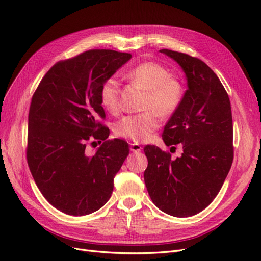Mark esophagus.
<instances>
[{"mask_svg":"<svg viewBox=\"0 0 261 261\" xmlns=\"http://www.w3.org/2000/svg\"><path fill=\"white\" fill-rule=\"evenodd\" d=\"M130 151H133V152H140V151H143V147H141L140 145H138V144H132L130 145Z\"/></svg>","mask_w":261,"mask_h":261,"instance_id":"obj_1","label":"esophagus"}]
</instances>
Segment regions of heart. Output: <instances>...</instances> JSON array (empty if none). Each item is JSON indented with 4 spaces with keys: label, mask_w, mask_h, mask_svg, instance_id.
Wrapping results in <instances>:
<instances>
[{
    "label": "heart",
    "mask_w": 261,
    "mask_h": 261,
    "mask_svg": "<svg viewBox=\"0 0 261 261\" xmlns=\"http://www.w3.org/2000/svg\"><path fill=\"white\" fill-rule=\"evenodd\" d=\"M128 80L147 91L144 109L150 111L122 117L114 125L117 136L143 143L159 128L161 116H168L177 109L181 98L179 83L170 76L163 66L156 63H141L126 74ZM102 107L109 112H116L120 107V82L111 76L102 83L99 91Z\"/></svg>",
    "instance_id": "obj_1"
}]
</instances>
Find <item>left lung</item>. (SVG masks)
I'll use <instances>...</instances> for the list:
<instances>
[{
	"instance_id": "left-lung-1",
	"label": "left lung",
	"mask_w": 261,
	"mask_h": 261,
	"mask_svg": "<svg viewBox=\"0 0 261 261\" xmlns=\"http://www.w3.org/2000/svg\"><path fill=\"white\" fill-rule=\"evenodd\" d=\"M185 74L187 90L164 126L167 146L181 144L175 160L155 146H146L144 173L150 198L161 211L184 218L207 208L220 192L233 162L231 103L223 85L202 61L168 49Z\"/></svg>"
}]
</instances>
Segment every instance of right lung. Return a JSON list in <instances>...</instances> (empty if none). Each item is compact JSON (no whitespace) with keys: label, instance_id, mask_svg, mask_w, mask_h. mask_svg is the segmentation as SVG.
<instances>
[{"label":"right lung","instance_id":"add662e5","mask_svg":"<svg viewBox=\"0 0 261 261\" xmlns=\"http://www.w3.org/2000/svg\"><path fill=\"white\" fill-rule=\"evenodd\" d=\"M132 54L89 50L50 68L31 99L27 161L44 198L70 216H86L111 197L114 177L129 153L122 139L109 140L99 91ZM104 140L89 156V140ZM94 143V141H93Z\"/></svg>","mask_w":261,"mask_h":261}]
</instances>
